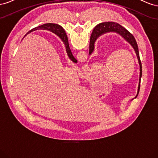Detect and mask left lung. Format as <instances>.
Segmentation results:
<instances>
[{
  "label": "left lung",
  "instance_id": "8db88e82",
  "mask_svg": "<svg viewBox=\"0 0 158 158\" xmlns=\"http://www.w3.org/2000/svg\"><path fill=\"white\" fill-rule=\"evenodd\" d=\"M117 32L119 33L121 35H122L125 39L130 44L132 47L135 49L138 62H139L140 64V82L139 85H138V93L139 92L140 90V80L142 77V63L140 59V55H139V51H138V47L136 41L135 40V37H134L131 33L129 32L128 30H127L125 27H123L120 24H118L117 23L115 22H103L101 23H99L98 25L95 27V28L93 30V32L91 35L90 37V41H89V54L92 53L94 49V43L96 40L97 38L101 35L102 34H103L107 32Z\"/></svg>",
  "mask_w": 158,
  "mask_h": 158
}]
</instances>
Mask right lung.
<instances>
[{
  "label": "right lung",
  "mask_w": 158,
  "mask_h": 158,
  "mask_svg": "<svg viewBox=\"0 0 158 158\" xmlns=\"http://www.w3.org/2000/svg\"><path fill=\"white\" fill-rule=\"evenodd\" d=\"M40 29L49 30L52 32H53L54 33H55L56 35H58L60 38L61 40L63 41V42L64 43V44L66 47V52H67L69 58L73 62H74V63H77V60H76L74 58L73 53H72V52L70 51V49L69 47V44L68 37H67V35H66V34L65 31L64 30L63 27H62L60 26H59L58 24H56V23H45V24H44V25H41L39 27H36L35 28H33V29L30 30L27 33H30L31 31H35V30H40Z\"/></svg>",
  "instance_id": "obj_1"
}]
</instances>
